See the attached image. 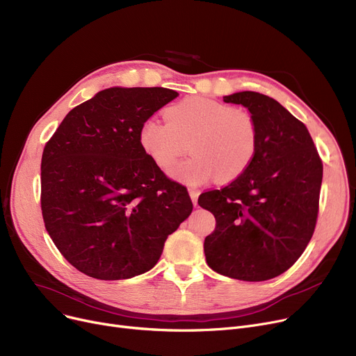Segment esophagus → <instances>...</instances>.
<instances>
[{"mask_svg": "<svg viewBox=\"0 0 356 356\" xmlns=\"http://www.w3.org/2000/svg\"><path fill=\"white\" fill-rule=\"evenodd\" d=\"M189 195H191V199L193 202V204H197V197H199V191L196 189H189Z\"/></svg>", "mask_w": 356, "mask_h": 356, "instance_id": "34e87169", "label": "esophagus"}]
</instances>
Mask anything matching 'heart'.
I'll list each match as a JSON object with an SVG mask.
<instances>
[{"instance_id":"heart-1","label":"heart","mask_w":356,"mask_h":356,"mask_svg":"<svg viewBox=\"0 0 356 356\" xmlns=\"http://www.w3.org/2000/svg\"><path fill=\"white\" fill-rule=\"evenodd\" d=\"M165 120H145L138 133L140 145L159 168L168 172L189 143L194 156L172 170L184 184L199 186L215 176L220 183L234 181L257 156L258 124L248 111L192 97L168 108Z\"/></svg>"}]
</instances>
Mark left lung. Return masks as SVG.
I'll return each mask as SVG.
<instances>
[{
	"mask_svg": "<svg viewBox=\"0 0 356 356\" xmlns=\"http://www.w3.org/2000/svg\"><path fill=\"white\" fill-rule=\"evenodd\" d=\"M223 101L248 108L259 141L244 175L197 199L216 219L204 257L222 275L264 282L287 271L313 236L323 163L306 125L275 99L244 90Z\"/></svg>",
	"mask_w": 356,
	"mask_h": 356,
	"instance_id": "obj_1",
	"label": "left lung"
}]
</instances>
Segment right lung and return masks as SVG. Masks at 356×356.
I'll use <instances>...</instances> for the list:
<instances>
[{"instance_id": "1", "label": "right lung", "mask_w": 356, "mask_h": 356, "mask_svg": "<svg viewBox=\"0 0 356 356\" xmlns=\"http://www.w3.org/2000/svg\"><path fill=\"white\" fill-rule=\"evenodd\" d=\"M179 97L167 88H109L74 106L46 143L42 213L81 273L124 280L152 270L193 209L140 145L143 122Z\"/></svg>"}]
</instances>
